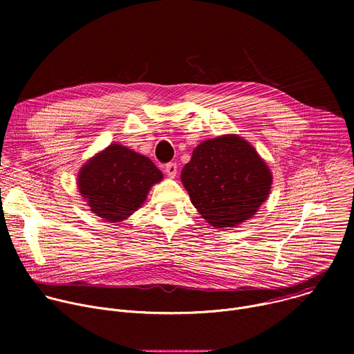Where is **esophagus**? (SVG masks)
Returning a JSON list of instances; mask_svg holds the SVG:
<instances>
[{"label": "esophagus", "instance_id": "esophagus-1", "mask_svg": "<svg viewBox=\"0 0 354 354\" xmlns=\"http://www.w3.org/2000/svg\"><path fill=\"white\" fill-rule=\"evenodd\" d=\"M165 172H167V175H168L169 178L174 179V178L176 176V172H178V165L174 164V162L167 164V165H165Z\"/></svg>", "mask_w": 354, "mask_h": 354}]
</instances>
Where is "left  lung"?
Segmentation results:
<instances>
[{"instance_id": "1", "label": "left lung", "mask_w": 354, "mask_h": 354, "mask_svg": "<svg viewBox=\"0 0 354 354\" xmlns=\"http://www.w3.org/2000/svg\"><path fill=\"white\" fill-rule=\"evenodd\" d=\"M192 205L212 227L228 230L254 217L273 175L254 145L238 134L201 141L180 172Z\"/></svg>"}]
</instances>
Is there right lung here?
<instances>
[{
	"instance_id": "add662e5",
	"label": "right lung",
	"mask_w": 354,
	"mask_h": 354,
	"mask_svg": "<svg viewBox=\"0 0 354 354\" xmlns=\"http://www.w3.org/2000/svg\"><path fill=\"white\" fill-rule=\"evenodd\" d=\"M162 179L148 157L111 144L81 167L77 186L89 212L108 223H120L144 205L149 189Z\"/></svg>"
}]
</instances>
